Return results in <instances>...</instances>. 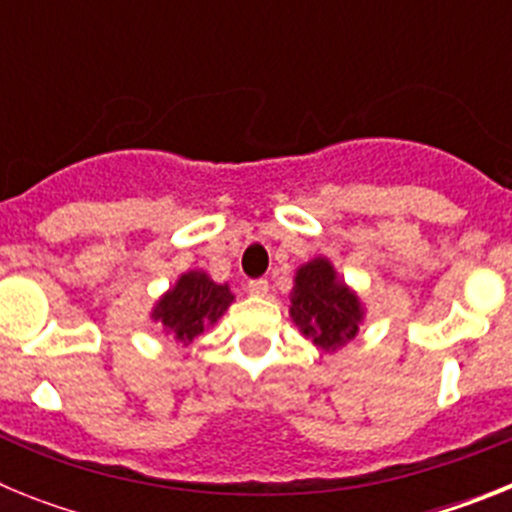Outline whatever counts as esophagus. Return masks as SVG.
Masks as SVG:
<instances>
[{"label":"esophagus","instance_id":"esophagus-1","mask_svg":"<svg viewBox=\"0 0 512 512\" xmlns=\"http://www.w3.org/2000/svg\"><path fill=\"white\" fill-rule=\"evenodd\" d=\"M248 295L253 297H266V292H269V282L266 279H253V282H248Z\"/></svg>","mask_w":512,"mask_h":512}]
</instances>
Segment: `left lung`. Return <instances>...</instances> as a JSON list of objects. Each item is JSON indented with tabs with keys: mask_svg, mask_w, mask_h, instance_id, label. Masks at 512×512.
<instances>
[{
	"mask_svg": "<svg viewBox=\"0 0 512 512\" xmlns=\"http://www.w3.org/2000/svg\"><path fill=\"white\" fill-rule=\"evenodd\" d=\"M289 302L292 323L325 354H336L354 341L366 320L359 292L343 282L328 256H315L297 266Z\"/></svg>",
	"mask_w": 512,
	"mask_h": 512,
	"instance_id": "left-lung-1",
	"label": "left lung"
}]
</instances>
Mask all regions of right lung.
<instances>
[{"instance_id":"right-lung-1","label":"right lung","mask_w":512,"mask_h":512,"mask_svg":"<svg viewBox=\"0 0 512 512\" xmlns=\"http://www.w3.org/2000/svg\"><path fill=\"white\" fill-rule=\"evenodd\" d=\"M233 300L228 284L212 282L202 269H189L158 297L151 307V323L161 325L176 343H192L223 318Z\"/></svg>"}]
</instances>
